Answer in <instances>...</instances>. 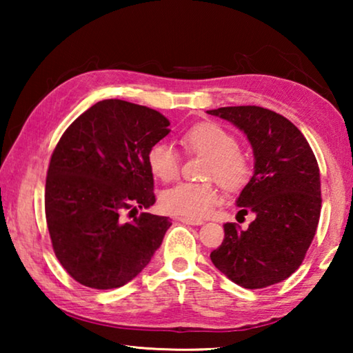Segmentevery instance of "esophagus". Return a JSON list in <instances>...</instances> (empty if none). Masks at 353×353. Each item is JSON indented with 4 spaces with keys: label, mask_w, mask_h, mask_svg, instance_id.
<instances>
[{
    "label": "esophagus",
    "mask_w": 353,
    "mask_h": 353,
    "mask_svg": "<svg viewBox=\"0 0 353 353\" xmlns=\"http://www.w3.org/2000/svg\"><path fill=\"white\" fill-rule=\"evenodd\" d=\"M179 221H181V223H183V224H190V225H202V224H204V221H202V219H191V218H185V216L179 218Z\"/></svg>",
    "instance_id": "34e87169"
}]
</instances>
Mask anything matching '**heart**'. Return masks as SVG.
Listing matches in <instances>:
<instances>
[{"instance_id": "obj_1", "label": "heart", "mask_w": 353, "mask_h": 353, "mask_svg": "<svg viewBox=\"0 0 353 353\" xmlns=\"http://www.w3.org/2000/svg\"><path fill=\"white\" fill-rule=\"evenodd\" d=\"M182 145L190 154L208 157L205 179H216L230 191L246 187L252 176V165L238 146L236 137L214 121H201L182 135ZM146 163L151 174L162 182H171L181 171V159L166 143H155L148 149ZM221 201V193L213 182H182L162 194L166 212L185 218L201 219Z\"/></svg>"}]
</instances>
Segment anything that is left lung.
Here are the masks:
<instances>
[{
    "mask_svg": "<svg viewBox=\"0 0 353 353\" xmlns=\"http://www.w3.org/2000/svg\"><path fill=\"white\" fill-rule=\"evenodd\" d=\"M207 113L243 130L254 151V176L236 205L255 219L246 230L224 224V240L210 259L243 288H266L288 279L313 241L322 202L318 162L301 130L270 109L236 105Z\"/></svg>",
    "mask_w": 353,
    "mask_h": 353,
    "instance_id": "obj_1",
    "label": "left lung"
}]
</instances>
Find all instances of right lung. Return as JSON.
<instances>
[{"label":"right lung","mask_w":353,"mask_h":353,"mask_svg":"<svg viewBox=\"0 0 353 353\" xmlns=\"http://www.w3.org/2000/svg\"><path fill=\"white\" fill-rule=\"evenodd\" d=\"M170 121L146 105L99 101L77 117L51 155L45 214L52 249L76 282L94 290L126 285L151 261L171 221L124 212L155 202L148 149Z\"/></svg>","instance_id":"obj_1"}]
</instances>
